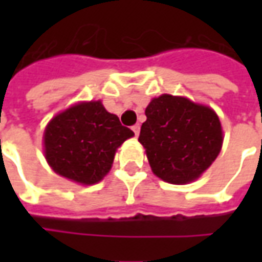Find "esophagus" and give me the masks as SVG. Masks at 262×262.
Here are the masks:
<instances>
[{"label":"esophagus","instance_id":"34e87169","mask_svg":"<svg viewBox=\"0 0 262 262\" xmlns=\"http://www.w3.org/2000/svg\"><path fill=\"white\" fill-rule=\"evenodd\" d=\"M132 130L135 132V136H139V133H140V125L136 123L135 126H132Z\"/></svg>","mask_w":262,"mask_h":262}]
</instances>
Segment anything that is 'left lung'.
<instances>
[{"instance_id": "8db88e82", "label": "left lung", "mask_w": 262, "mask_h": 262, "mask_svg": "<svg viewBox=\"0 0 262 262\" xmlns=\"http://www.w3.org/2000/svg\"><path fill=\"white\" fill-rule=\"evenodd\" d=\"M139 142L156 176L170 184L195 181L219 156L223 132L213 109L163 94L146 108Z\"/></svg>"}]
</instances>
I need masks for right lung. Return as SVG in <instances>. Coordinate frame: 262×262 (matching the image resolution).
<instances>
[{
	"instance_id": "right-lung-1",
	"label": "right lung",
	"mask_w": 262,
	"mask_h": 262,
	"mask_svg": "<svg viewBox=\"0 0 262 262\" xmlns=\"http://www.w3.org/2000/svg\"><path fill=\"white\" fill-rule=\"evenodd\" d=\"M132 136L135 133L101 101L75 103L46 126L45 157L56 174L92 185L108 174L116 148Z\"/></svg>"
}]
</instances>
